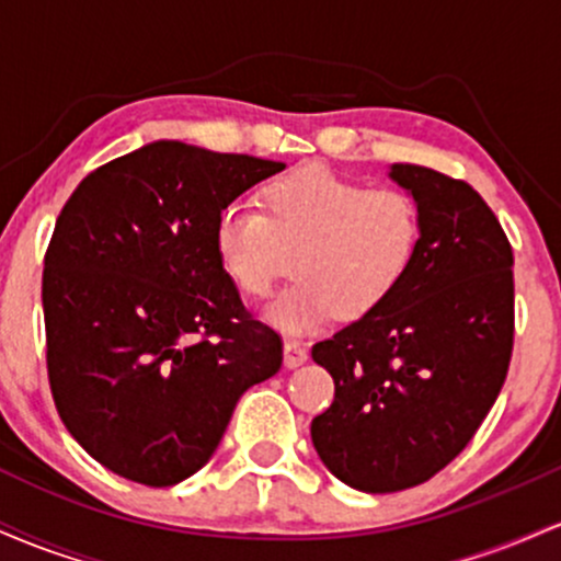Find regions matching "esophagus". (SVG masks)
Returning <instances> with one entry per match:
<instances>
[{
    "label": "esophagus",
    "instance_id": "obj_1",
    "mask_svg": "<svg viewBox=\"0 0 561 561\" xmlns=\"http://www.w3.org/2000/svg\"><path fill=\"white\" fill-rule=\"evenodd\" d=\"M308 362L306 345L298 343V340H285V366L287 369H298Z\"/></svg>",
    "mask_w": 561,
    "mask_h": 561
}]
</instances>
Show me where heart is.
Returning a JSON list of instances; mask_svg holds the SVG:
<instances>
[{"mask_svg":"<svg viewBox=\"0 0 561 561\" xmlns=\"http://www.w3.org/2000/svg\"><path fill=\"white\" fill-rule=\"evenodd\" d=\"M261 208L231 203L218 214L216 259L240 293L266 298L293 253L298 279L266 308L268 324L287 334L313 332L334 317H369L420 255L422 214L409 192L369 190L324 165L263 186Z\"/></svg>","mask_w":561,"mask_h":561,"instance_id":"1","label":"heart"}]
</instances>
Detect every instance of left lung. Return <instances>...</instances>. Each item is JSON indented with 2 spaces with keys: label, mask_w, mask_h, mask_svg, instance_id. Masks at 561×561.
Returning a JSON list of instances; mask_svg holds the SVG:
<instances>
[{
  "label": "left lung",
  "mask_w": 561,
  "mask_h": 561,
  "mask_svg": "<svg viewBox=\"0 0 561 561\" xmlns=\"http://www.w3.org/2000/svg\"><path fill=\"white\" fill-rule=\"evenodd\" d=\"M388 176L420 205V255L382 308L311 351L334 379L313 448L364 493L420 485L465 450L514 340L512 244L485 199L424 165L392 163Z\"/></svg>",
  "instance_id": "left-lung-1"
}]
</instances>
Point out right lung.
Instances as JSON below:
<instances>
[{
  "label": "right lung",
  "instance_id": "obj_1",
  "mask_svg": "<svg viewBox=\"0 0 561 561\" xmlns=\"http://www.w3.org/2000/svg\"><path fill=\"white\" fill-rule=\"evenodd\" d=\"M285 163L160 139L76 186L44 259L49 388L92 459L141 485L208 465L282 340L216 259V218Z\"/></svg>",
  "mask_w": 561,
  "mask_h": 561
}]
</instances>
